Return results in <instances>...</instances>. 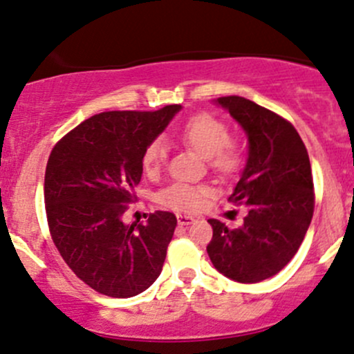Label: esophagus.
Returning a JSON list of instances; mask_svg holds the SVG:
<instances>
[{
  "label": "esophagus",
  "instance_id": "1",
  "mask_svg": "<svg viewBox=\"0 0 354 354\" xmlns=\"http://www.w3.org/2000/svg\"><path fill=\"white\" fill-rule=\"evenodd\" d=\"M177 222H178V225H189L190 222H194V217L192 216H182V214H178Z\"/></svg>",
  "mask_w": 354,
  "mask_h": 354
}]
</instances>
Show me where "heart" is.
Masks as SVG:
<instances>
[{
  "label": "heart",
  "instance_id": "heart-1",
  "mask_svg": "<svg viewBox=\"0 0 354 354\" xmlns=\"http://www.w3.org/2000/svg\"><path fill=\"white\" fill-rule=\"evenodd\" d=\"M178 138L205 158L207 165L216 172L234 174L242 165L244 153L236 140L229 138V129L224 122L209 113H198L185 120L178 129ZM167 160V145L160 138L150 142L142 156V165L149 176H153L162 169ZM209 196L205 185L174 184L160 192L158 201L170 209L196 210L204 204Z\"/></svg>",
  "mask_w": 354,
  "mask_h": 354
}]
</instances>
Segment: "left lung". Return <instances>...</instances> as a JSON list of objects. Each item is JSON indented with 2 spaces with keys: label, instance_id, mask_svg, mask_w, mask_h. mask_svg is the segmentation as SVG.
Returning <instances> with one entry per match:
<instances>
[{
  "label": "left lung",
  "instance_id": "8db88e82",
  "mask_svg": "<svg viewBox=\"0 0 354 354\" xmlns=\"http://www.w3.org/2000/svg\"><path fill=\"white\" fill-rule=\"evenodd\" d=\"M249 142L248 162L229 202L244 205L242 225L209 219L207 254L229 279L252 284L272 277L295 257L315 212L308 150L296 129L271 110L242 97H221Z\"/></svg>",
  "mask_w": 354,
  "mask_h": 354
}]
</instances>
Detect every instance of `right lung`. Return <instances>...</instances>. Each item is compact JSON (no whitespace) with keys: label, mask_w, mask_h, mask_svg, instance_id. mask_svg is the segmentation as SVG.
Segmentation results:
<instances>
[{"label":"right lung","mask_w":354,"mask_h":354,"mask_svg":"<svg viewBox=\"0 0 354 354\" xmlns=\"http://www.w3.org/2000/svg\"><path fill=\"white\" fill-rule=\"evenodd\" d=\"M180 109L93 115L51 150L45 172L51 239L71 271L100 295L137 296L160 276L176 216L157 210L145 224H125L122 216L137 201L145 147Z\"/></svg>","instance_id":"add662e5"}]
</instances>
